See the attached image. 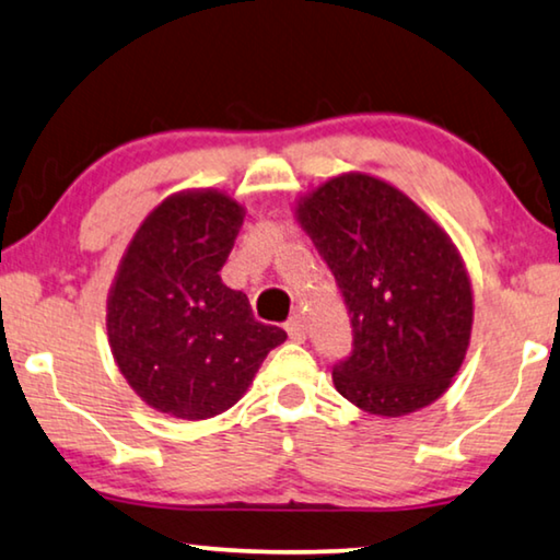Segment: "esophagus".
Listing matches in <instances>:
<instances>
[{"mask_svg":"<svg viewBox=\"0 0 560 560\" xmlns=\"http://www.w3.org/2000/svg\"><path fill=\"white\" fill-rule=\"evenodd\" d=\"M287 327V334L291 341H304L306 339V331H304V319L302 316H291V319L283 324Z\"/></svg>","mask_w":560,"mask_h":560,"instance_id":"34e87169","label":"esophagus"}]
</instances>
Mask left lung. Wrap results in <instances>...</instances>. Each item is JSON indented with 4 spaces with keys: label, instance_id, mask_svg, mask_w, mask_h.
<instances>
[{
    "label": "left lung",
    "instance_id": "1",
    "mask_svg": "<svg viewBox=\"0 0 560 560\" xmlns=\"http://www.w3.org/2000/svg\"><path fill=\"white\" fill-rule=\"evenodd\" d=\"M352 322L334 387L364 412L428 407L465 360L472 291L457 248L420 206L364 173L331 178L296 208Z\"/></svg>",
    "mask_w": 560,
    "mask_h": 560
}]
</instances>
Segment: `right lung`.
Wrapping results in <instances>:
<instances>
[{
    "mask_svg": "<svg viewBox=\"0 0 560 560\" xmlns=\"http://www.w3.org/2000/svg\"><path fill=\"white\" fill-rule=\"evenodd\" d=\"M241 223L244 208L219 190L178 194L148 215L122 256L107 337L122 377L158 412L221 415L287 339L219 277Z\"/></svg>",
    "mask_w": 560,
    "mask_h": 560,
    "instance_id": "obj_1",
    "label": "right lung"
}]
</instances>
